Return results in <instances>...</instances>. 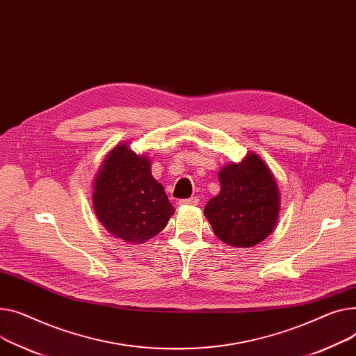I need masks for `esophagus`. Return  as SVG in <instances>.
I'll use <instances>...</instances> for the list:
<instances>
[{
  "instance_id": "esophagus-1",
  "label": "esophagus",
  "mask_w": 356,
  "mask_h": 356,
  "mask_svg": "<svg viewBox=\"0 0 356 356\" xmlns=\"http://www.w3.org/2000/svg\"><path fill=\"white\" fill-rule=\"evenodd\" d=\"M179 204H180V206H196V204H199V199H197V197L183 199V200H179Z\"/></svg>"
}]
</instances>
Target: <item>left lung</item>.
Wrapping results in <instances>:
<instances>
[{"mask_svg": "<svg viewBox=\"0 0 356 356\" xmlns=\"http://www.w3.org/2000/svg\"><path fill=\"white\" fill-rule=\"evenodd\" d=\"M220 192L204 206L218 238L233 248H252L275 230L280 192L268 164L253 152L219 170Z\"/></svg>", "mask_w": 356, "mask_h": 356, "instance_id": "8db88e82", "label": "left lung"}]
</instances>
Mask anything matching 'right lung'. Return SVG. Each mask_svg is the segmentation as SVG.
Segmentation results:
<instances>
[{
	"label": "right lung",
	"mask_w": 356,
	"mask_h": 356,
	"mask_svg": "<svg viewBox=\"0 0 356 356\" xmlns=\"http://www.w3.org/2000/svg\"><path fill=\"white\" fill-rule=\"evenodd\" d=\"M92 209L117 239L141 245L161 232L175 213L152 163L122 141L104 157L92 180Z\"/></svg>",
	"instance_id": "add662e5"
}]
</instances>
